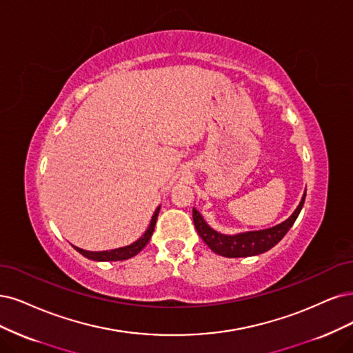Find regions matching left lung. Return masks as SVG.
Masks as SVG:
<instances>
[{"label": "left lung", "mask_w": 353, "mask_h": 353, "mask_svg": "<svg viewBox=\"0 0 353 353\" xmlns=\"http://www.w3.org/2000/svg\"><path fill=\"white\" fill-rule=\"evenodd\" d=\"M304 201H305V193L303 194V199L296 206V210L288 219L275 227L260 230V231H247V232L234 234V236L221 234L206 224V221L198 212L196 208H193V224L201 239L208 244V247H210L214 253L219 256H224V257L257 256L270 250L272 247H275L283 239L285 234L288 232L290 228L294 225L299 212H301Z\"/></svg>", "instance_id": "obj_1"}]
</instances>
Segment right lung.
<instances>
[{
	"label": "right lung",
	"instance_id": "right-lung-1",
	"mask_svg": "<svg viewBox=\"0 0 353 353\" xmlns=\"http://www.w3.org/2000/svg\"><path fill=\"white\" fill-rule=\"evenodd\" d=\"M159 212H160V206L155 210L147 231L142 234L141 239H138L132 244L125 245V247H119V249L106 250V252H88V250H83V249H80V247H75V245H74V249L78 253H81L84 257L90 259V260H96V262H116V260H126V259L134 257L143 249V247L148 244V241L152 236V232H154V227H155Z\"/></svg>",
	"mask_w": 353,
	"mask_h": 353
}]
</instances>
